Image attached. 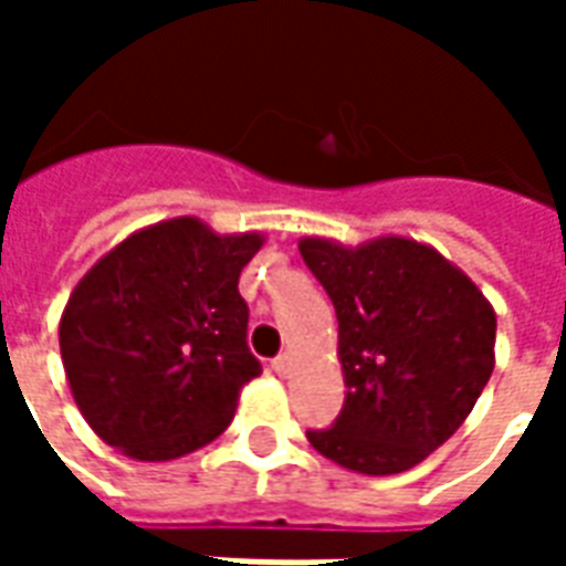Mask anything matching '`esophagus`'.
Returning a JSON list of instances; mask_svg holds the SVG:
<instances>
[{
  "label": "esophagus",
  "instance_id": "34e87169",
  "mask_svg": "<svg viewBox=\"0 0 566 566\" xmlns=\"http://www.w3.org/2000/svg\"><path fill=\"white\" fill-rule=\"evenodd\" d=\"M291 367H294V357L291 355H282L272 360V369H275L279 376H291Z\"/></svg>",
  "mask_w": 566,
  "mask_h": 566
}]
</instances>
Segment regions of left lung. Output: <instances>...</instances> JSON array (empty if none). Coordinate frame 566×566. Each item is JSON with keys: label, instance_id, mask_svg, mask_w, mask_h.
I'll list each match as a JSON object with an SVG mask.
<instances>
[{"label": "left lung", "instance_id": "left-lung-1", "mask_svg": "<svg viewBox=\"0 0 566 566\" xmlns=\"http://www.w3.org/2000/svg\"><path fill=\"white\" fill-rule=\"evenodd\" d=\"M300 254L339 321L345 403L312 449L352 473L394 475L437 451L494 373L497 315L437 248L379 235L348 248L303 235Z\"/></svg>", "mask_w": 566, "mask_h": 566}]
</instances>
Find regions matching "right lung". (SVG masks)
<instances>
[{"instance_id":"1","label":"right lung","mask_w":566,"mask_h":566,"mask_svg":"<svg viewBox=\"0 0 566 566\" xmlns=\"http://www.w3.org/2000/svg\"><path fill=\"white\" fill-rule=\"evenodd\" d=\"M263 233L221 235L181 214L150 223L84 272L60 355L84 421L133 461H175L233 421L260 376L239 275Z\"/></svg>"}]
</instances>
